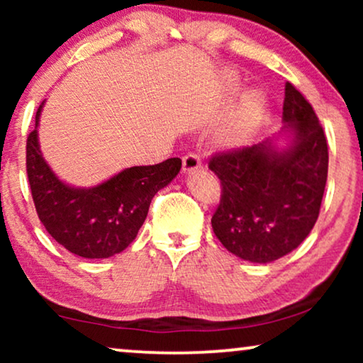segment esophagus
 <instances>
[{
  "label": "esophagus",
  "mask_w": 363,
  "mask_h": 363,
  "mask_svg": "<svg viewBox=\"0 0 363 363\" xmlns=\"http://www.w3.org/2000/svg\"><path fill=\"white\" fill-rule=\"evenodd\" d=\"M201 168V160L200 157L195 155V153H188V155L183 157V172L191 173L196 172Z\"/></svg>",
  "instance_id": "obj_1"
}]
</instances>
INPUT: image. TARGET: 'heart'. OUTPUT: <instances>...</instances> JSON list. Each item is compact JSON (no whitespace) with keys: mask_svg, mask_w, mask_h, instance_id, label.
I'll use <instances>...</instances> for the list:
<instances>
[{"mask_svg":"<svg viewBox=\"0 0 363 363\" xmlns=\"http://www.w3.org/2000/svg\"><path fill=\"white\" fill-rule=\"evenodd\" d=\"M228 84L233 89L238 87L236 79L228 76ZM266 108V99L261 92L251 91L242 97V102L238 108L235 118H233L226 130L221 133L220 142L226 148H236L245 145L255 135L257 125H259L261 116Z\"/></svg>","mask_w":363,"mask_h":363,"instance_id":"obj_1","label":"heart"}]
</instances>
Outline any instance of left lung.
<instances>
[{"instance_id": "left-lung-1", "label": "left lung", "mask_w": 363, "mask_h": 363, "mask_svg": "<svg viewBox=\"0 0 363 363\" xmlns=\"http://www.w3.org/2000/svg\"><path fill=\"white\" fill-rule=\"evenodd\" d=\"M281 130L256 145L218 153L210 170L221 180L211 218L221 245L241 259L266 264L309 236L324 196L329 152L314 108L286 82ZM286 143L279 146V138Z\"/></svg>"}]
</instances>
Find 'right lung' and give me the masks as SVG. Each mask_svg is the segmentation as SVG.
<instances>
[{
    "mask_svg": "<svg viewBox=\"0 0 363 363\" xmlns=\"http://www.w3.org/2000/svg\"><path fill=\"white\" fill-rule=\"evenodd\" d=\"M44 102L26 143L28 180L39 220L72 255L87 259L118 255L135 240L152 198L178 175L182 160L168 158L157 165L125 168L89 188L69 185L52 172L39 145Z\"/></svg>",
    "mask_w": 363,
    "mask_h": 363,
    "instance_id": "right-lung-1",
    "label": "right lung"
}]
</instances>
